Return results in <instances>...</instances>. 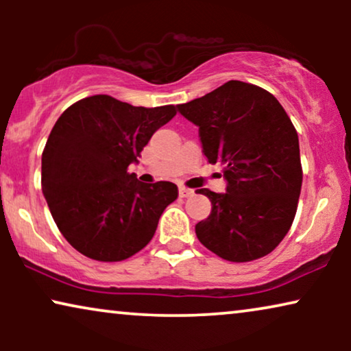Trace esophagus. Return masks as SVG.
Wrapping results in <instances>:
<instances>
[{"label": "esophagus", "mask_w": 351, "mask_h": 351, "mask_svg": "<svg viewBox=\"0 0 351 351\" xmlns=\"http://www.w3.org/2000/svg\"><path fill=\"white\" fill-rule=\"evenodd\" d=\"M179 195L180 198H189V196L195 195V191L191 189H186V186H179Z\"/></svg>", "instance_id": "34e87169"}]
</instances>
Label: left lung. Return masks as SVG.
I'll list each match as a JSON object with an SVG mask.
<instances>
[{"instance_id": "obj_1", "label": "left lung", "mask_w": 351, "mask_h": 351, "mask_svg": "<svg viewBox=\"0 0 351 351\" xmlns=\"http://www.w3.org/2000/svg\"><path fill=\"white\" fill-rule=\"evenodd\" d=\"M177 108L199 128L203 153L227 179V193L196 190L213 204L195 227L201 244L228 262L270 254L294 222L302 189L299 137L285 108L237 80Z\"/></svg>"}]
</instances>
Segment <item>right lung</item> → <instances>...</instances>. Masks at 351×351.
Returning a JSON list of instances; mask_svg holds the SVG:
<instances>
[{"instance_id": "right-lung-1", "label": "right lung", "mask_w": 351, "mask_h": 351, "mask_svg": "<svg viewBox=\"0 0 351 351\" xmlns=\"http://www.w3.org/2000/svg\"><path fill=\"white\" fill-rule=\"evenodd\" d=\"M176 113L174 105L134 107L99 94L56 121L41 158L43 193L57 228L83 256L121 262L150 243L179 190L172 182L143 184L128 167Z\"/></svg>"}]
</instances>
